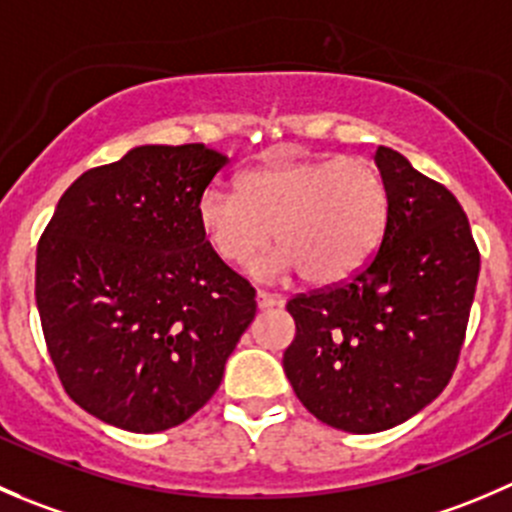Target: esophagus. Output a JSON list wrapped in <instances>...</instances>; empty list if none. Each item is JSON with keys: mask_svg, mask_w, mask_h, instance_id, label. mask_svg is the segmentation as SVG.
Listing matches in <instances>:
<instances>
[{"mask_svg": "<svg viewBox=\"0 0 512 512\" xmlns=\"http://www.w3.org/2000/svg\"><path fill=\"white\" fill-rule=\"evenodd\" d=\"M255 300H257V307H260V310H272V307H280L282 305L280 297L270 295V292H265V290H257Z\"/></svg>", "mask_w": 512, "mask_h": 512, "instance_id": "esophagus-1", "label": "esophagus"}]
</instances>
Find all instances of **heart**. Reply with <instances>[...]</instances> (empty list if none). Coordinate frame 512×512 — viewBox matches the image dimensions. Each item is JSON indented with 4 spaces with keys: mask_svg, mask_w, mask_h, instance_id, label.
Listing matches in <instances>:
<instances>
[{
    "mask_svg": "<svg viewBox=\"0 0 512 512\" xmlns=\"http://www.w3.org/2000/svg\"><path fill=\"white\" fill-rule=\"evenodd\" d=\"M390 215L388 185L362 157L270 162L245 172L240 192L210 185L197 220L212 250L245 265L275 230L280 250L260 257L252 275L277 280L300 270L310 285L350 280L375 255Z\"/></svg>",
    "mask_w": 512,
    "mask_h": 512,
    "instance_id": "heart-1",
    "label": "heart"
}]
</instances>
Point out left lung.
<instances>
[{"mask_svg": "<svg viewBox=\"0 0 512 512\" xmlns=\"http://www.w3.org/2000/svg\"><path fill=\"white\" fill-rule=\"evenodd\" d=\"M390 215L375 257L345 285L287 302L282 367L300 403L345 433H380L433 403L458 365L480 272L468 217L400 152L377 147Z\"/></svg>", "mask_w": 512, "mask_h": 512, "instance_id": "left-lung-1", "label": "left lung"}]
</instances>
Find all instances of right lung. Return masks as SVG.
<instances>
[{"label": "right lung", "instance_id": "right-lung-1", "mask_svg": "<svg viewBox=\"0 0 512 512\" xmlns=\"http://www.w3.org/2000/svg\"><path fill=\"white\" fill-rule=\"evenodd\" d=\"M227 157L142 145L69 185L37 247V310L69 398L130 433L185 423L220 388L255 290L197 202Z\"/></svg>", "mask_w": 512, "mask_h": 512}]
</instances>
